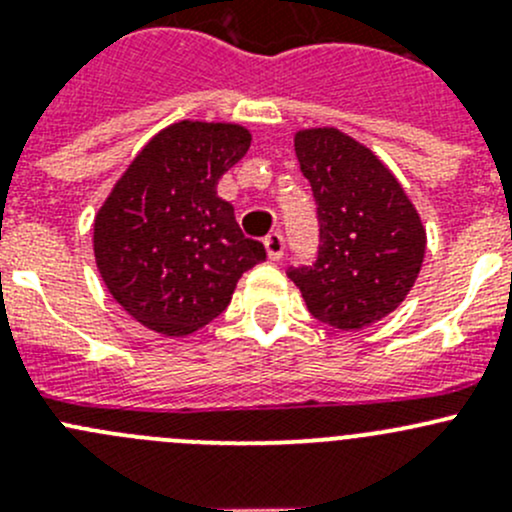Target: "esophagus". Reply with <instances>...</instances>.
<instances>
[{
    "instance_id": "esophagus-1",
    "label": "esophagus",
    "mask_w": 512,
    "mask_h": 512,
    "mask_svg": "<svg viewBox=\"0 0 512 512\" xmlns=\"http://www.w3.org/2000/svg\"><path fill=\"white\" fill-rule=\"evenodd\" d=\"M265 250L267 255H270V260H282V255H285V237H282L280 232H270V235L265 237Z\"/></svg>"
}]
</instances>
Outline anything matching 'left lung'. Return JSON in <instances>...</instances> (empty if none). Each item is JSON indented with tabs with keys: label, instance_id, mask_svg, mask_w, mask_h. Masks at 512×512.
Returning a JSON list of instances; mask_svg holds the SVG:
<instances>
[{
	"label": "left lung",
	"instance_id": "8db88e82",
	"mask_svg": "<svg viewBox=\"0 0 512 512\" xmlns=\"http://www.w3.org/2000/svg\"><path fill=\"white\" fill-rule=\"evenodd\" d=\"M294 153L317 203L319 252L287 277L319 322L369 327L414 287L426 255L421 218L394 173L339 128L297 131Z\"/></svg>",
	"mask_w": 512,
	"mask_h": 512
}]
</instances>
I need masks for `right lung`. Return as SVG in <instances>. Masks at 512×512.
Returning a JSON list of instances; mask_svg holds the SVG:
<instances>
[{
  "label": "right lung",
  "mask_w": 512,
  "mask_h": 512,
  "mask_svg": "<svg viewBox=\"0 0 512 512\" xmlns=\"http://www.w3.org/2000/svg\"><path fill=\"white\" fill-rule=\"evenodd\" d=\"M250 141L237 123H173L143 146L98 210L96 267L143 327L193 334L225 312L242 272L267 257L215 190Z\"/></svg>",
  "instance_id": "right-lung-1"
}]
</instances>
